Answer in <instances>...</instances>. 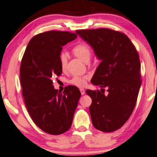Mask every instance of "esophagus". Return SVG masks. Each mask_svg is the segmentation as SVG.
Listing matches in <instances>:
<instances>
[{
    "mask_svg": "<svg viewBox=\"0 0 157 157\" xmlns=\"http://www.w3.org/2000/svg\"><path fill=\"white\" fill-rule=\"evenodd\" d=\"M79 90H80V93H81V94H82V95H84V94H85V90H84V89H83V88H80V89H79Z\"/></svg>",
    "mask_w": 157,
    "mask_h": 157,
    "instance_id": "1",
    "label": "esophagus"
}]
</instances>
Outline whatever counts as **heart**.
<instances>
[{
    "label": "heart",
    "instance_id": "b5f03b06",
    "mask_svg": "<svg viewBox=\"0 0 157 157\" xmlns=\"http://www.w3.org/2000/svg\"><path fill=\"white\" fill-rule=\"evenodd\" d=\"M72 53L78 58L84 62H88L90 60L92 49L90 46L86 42H81L76 44L73 47ZM59 64L62 71L66 70L67 67V57L65 54H61L59 56ZM89 79V76L84 75H74L69 81V83L78 87H84L86 84L87 81Z\"/></svg>",
    "mask_w": 157,
    "mask_h": 157
}]
</instances>
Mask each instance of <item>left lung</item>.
<instances>
[{
    "instance_id": "obj_1",
    "label": "left lung",
    "mask_w": 157,
    "mask_h": 157,
    "mask_svg": "<svg viewBox=\"0 0 157 157\" xmlns=\"http://www.w3.org/2000/svg\"><path fill=\"white\" fill-rule=\"evenodd\" d=\"M76 33L101 59L91 79L101 91L86 90L92 99L89 111L93 125L102 132H113L126 123L135 107L141 84L139 53L120 31L99 28ZM104 87L107 88V94Z\"/></svg>"
}]
</instances>
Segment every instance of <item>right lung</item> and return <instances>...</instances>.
<instances>
[{
  "label": "right lung",
  "mask_w": 157,
  "mask_h": 157,
  "mask_svg": "<svg viewBox=\"0 0 157 157\" xmlns=\"http://www.w3.org/2000/svg\"><path fill=\"white\" fill-rule=\"evenodd\" d=\"M75 33L49 31L33 36L22 56L20 77L22 96L31 118L42 130L58 135L69 129L81 96L76 86L62 93L54 88L53 79L62 74V47L77 38Z\"/></svg>",
  "instance_id": "1"
}]
</instances>
